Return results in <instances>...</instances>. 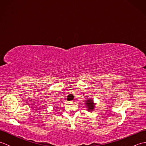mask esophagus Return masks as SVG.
Masks as SVG:
<instances>
[{
  "instance_id": "obj_1",
  "label": "esophagus",
  "mask_w": 146,
  "mask_h": 146,
  "mask_svg": "<svg viewBox=\"0 0 146 146\" xmlns=\"http://www.w3.org/2000/svg\"><path fill=\"white\" fill-rule=\"evenodd\" d=\"M72 102H73V101H67L66 103L67 104H70V103H72Z\"/></svg>"
}]
</instances>
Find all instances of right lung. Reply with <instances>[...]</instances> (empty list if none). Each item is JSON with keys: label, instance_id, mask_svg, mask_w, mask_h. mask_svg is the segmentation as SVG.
<instances>
[{"label": "right lung", "instance_id": "right-lung-1", "mask_svg": "<svg viewBox=\"0 0 146 146\" xmlns=\"http://www.w3.org/2000/svg\"><path fill=\"white\" fill-rule=\"evenodd\" d=\"M85 105L86 107H88V110H93L94 109V103H93V101L92 100H86V103H85Z\"/></svg>", "mask_w": 146, "mask_h": 146}]
</instances>
